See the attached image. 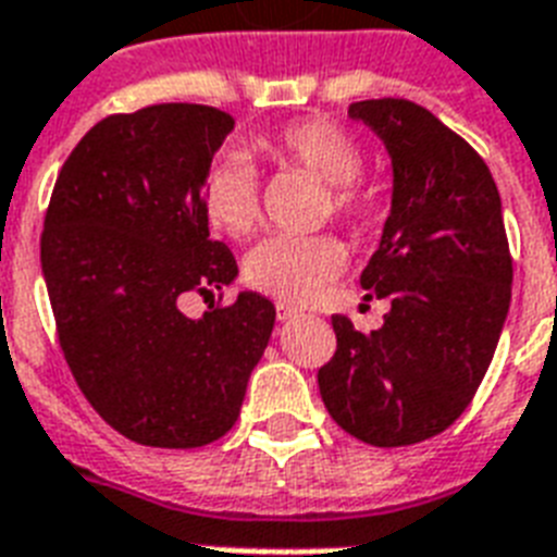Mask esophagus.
Instances as JSON below:
<instances>
[{"label":"esophagus","instance_id":"34e87169","mask_svg":"<svg viewBox=\"0 0 557 557\" xmlns=\"http://www.w3.org/2000/svg\"><path fill=\"white\" fill-rule=\"evenodd\" d=\"M297 309L295 306H288V304H277V321L280 323H286V321H292V318H297Z\"/></svg>","mask_w":557,"mask_h":557}]
</instances>
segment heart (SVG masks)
Here are the masks:
<instances>
[{"instance_id": "1", "label": "heart", "mask_w": 557, "mask_h": 557, "mask_svg": "<svg viewBox=\"0 0 557 557\" xmlns=\"http://www.w3.org/2000/svg\"><path fill=\"white\" fill-rule=\"evenodd\" d=\"M257 150L283 168L312 173L326 185V210L347 222H367L379 201L361 185V144L330 117H304L257 138ZM201 213L213 231L243 239L260 219L257 170L239 152L216 159L201 182ZM347 269V248L326 234L271 236L243 262L245 283L283 304H312Z\"/></svg>"}]
</instances>
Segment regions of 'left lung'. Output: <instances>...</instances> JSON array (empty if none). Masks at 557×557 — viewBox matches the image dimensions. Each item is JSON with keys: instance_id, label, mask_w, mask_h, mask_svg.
I'll use <instances>...</instances> for the list:
<instances>
[{"instance_id": "left-lung-1", "label": "left lung", "mask_w": 557, "mask_h": 557, "mask_svg": "<svg viewBox=\"0 0 557 557\" xmlns=\"http://www.w3.org/2000/svg\"><path fill=\"white\" fill-rule=\"evenodd\" d=\"M393 161V201L361 288L387 297L370 335L332 314L338 349L318 370L330 416L356 440H431L471 405L511 300L500 193L466 138L413 100L349 103ZM367 295V297H372Z\"/></svg>"}]
</instances>
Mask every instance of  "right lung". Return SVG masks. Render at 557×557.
Returning a JSON list of instances; mask_svg holds the SVG:
<instances>
[{
	"label": "right lung",
	"instance_id": "1",
	"mask_svg": "<svg viewBox=\"0 0 557 557\" xmlns=\"http://www.w3.org/2000/svg\"><path fill=\"white\" fill-rule=\"evenodd\" d=\"M234 117L199 103L109 115L65 159L39 260L57 335L89 405L152 448H201L234 428L269 347L274 304L239 292L187 318V292L234 283L210 239L201 182Z\"/></svg>",
	"mask_w": 557,
	"mask_h": 557
}]
</instances>
